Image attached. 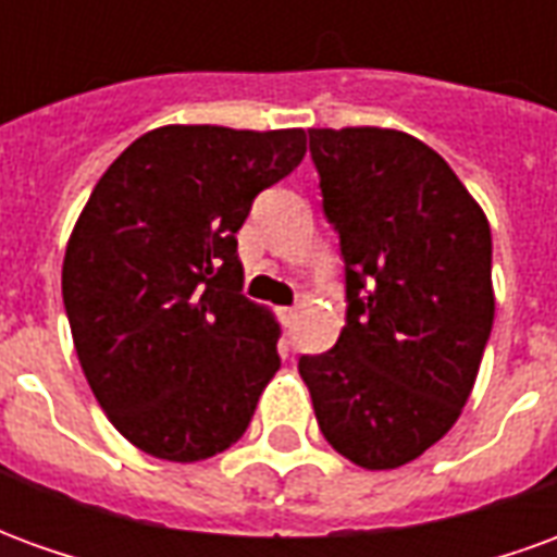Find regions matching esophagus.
I'll return each instance as SVG.
<instances>
[{"label": "esophagus", "instance_id": "34e87169", "mask_svg": "<svg viewBox=\"0 0 557 557\" xmlns=\"http://www.w3.org/2000/svg\"><path fill=\"white\" fill-rule=\"evenodd\" d=\"M277 315H280V322H283V325L289 327L292 322H295V319H298V310H295V307H280Z\"/></svg>", "mask_w": 557, "mask_h": 557}]
</instances>
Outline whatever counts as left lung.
<instances>
[{
	"label": "left lung",
	"mask_w": 557,
	"mask_h": 557,
	"mask_svg": "<svg viewBox=\"0 0 557 557\" xmlns=\"http://www.w3.org/2000/svg\"><path fill=\"white\" fill-rule=\"evenodd\" d=\"M310 158L346 274L334 349L301 355L327 444L355 466H406L459 418L495 319L486 214L420 139L313 127Z\"/></svg>",
	"instance_id": "1"
}]
</instances>
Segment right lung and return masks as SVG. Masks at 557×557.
<instances>
[{"mask_svg": "<svg viewBox=\"0 0 557 557\" xmlns=\"http://www.w3.org/2000/svg\"><path fill=\"white\" fill-rule=\"evenodd\" d=\"M307 151L301 127L148 131L95 184L62 298L79 367L139 450L196 462L250 426L280 370L277 322L242 295L235 232Z\"/></svg>", "mask_w": 557, "mask_h": 557, "instance_id": "add662e5", "label": "right lung"}]
</instances>
